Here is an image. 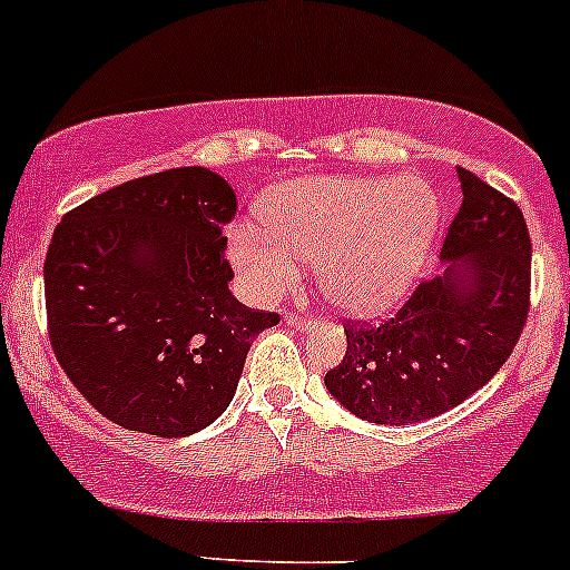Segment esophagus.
<instances>
[{"label": "esophagus", "instance_id": "esophagus-1", "mask_svg": "<svg viewBox=\"0 0 570 570\" xmlns=\"http://www.w3.org/2000/svg\"><path fill=\"white\" fill-rule=\"evenodd\" d=\"M284 324H289V327H311V324H314V318L305 316V314H295V311H286Z\"/></svg>", "mask_w": 570, "mask_h": 570}]
</instances>
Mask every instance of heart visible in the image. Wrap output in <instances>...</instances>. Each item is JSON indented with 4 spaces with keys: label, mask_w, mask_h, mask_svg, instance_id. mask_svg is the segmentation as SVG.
Returning <instances> with one entry per match:
<instances>
[{
    "label": "heart",
    "mask_w": 570,
    "mask_h": 570,
    "mask_svg": "<svg viewBox=\"0 0 570 570\" xmlns=\"http://www.w3.org/2000/svg\"><path fill=\"white\" fill-rule=\"evenodd\" d=\"M438 216L435 191L416 178L292 180L262 199L265 233L252 224L229 233V259L256 299L289 295L303 262H318V286L330 303L379 314L416 281Z\"/></svg>",
    "instance_id": "obj_1"
}]
</instances>
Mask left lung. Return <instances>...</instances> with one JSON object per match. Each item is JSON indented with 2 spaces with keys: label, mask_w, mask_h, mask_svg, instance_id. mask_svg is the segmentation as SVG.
I'll return each instance as SVG.
<instances>
[{
  "label": "left lung",
  "mask_w": 570,
  "mask_h": 570,
  "mask_svg": "<svg viewBox=\"0 0 570 570\" xmlns=\"http://www.w3.org/2000/svg\"><path fill=\"white\" fill-rule=\"evenodd\" d=\"M458 178L446 271L419 281L392 318L343 324L346 356L324 384L365 422H422L460 405L505 365L528 322L533 252L522 210L465 167Z\"/></svg>",
  "instance_id": "8db88e82"
}]
</instances>
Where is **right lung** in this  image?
I'll list each match as a JSON object with an SVG mask.
<instances>
[{
    "label": "right lung",
    "mask_w": 570,
    "mask_h": 570,
    "mask_svg": "<svg viewBox=\"0 0 570 570\" xmlns=\"http://www.w3.org/2000/svg\"><path fill=\"white\" fill-rule=\"evenodd\" d=\"M235 189L173 167L65 214L46 254L48 337L94 409L137 433L180 438L222 414L248 348L278 324L229 292L224 229Z\"/></svg>",
    "instance_id": "1"
}]
</instances>
